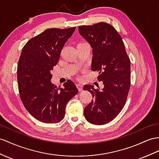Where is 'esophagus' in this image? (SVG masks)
I'll list each match as a JSON object with an SVG mask.
<instances>
[{
    "label": "esophagus",
    "mask_w": 159,
    "mask_h": 159,
    "mask_svg": "<svg viewBox=\"0 0 159 159\" xmlns=\"http://www.w3.org/2000/svg\"><path fill=\"white\" fill-rule=\"evenodd\" d=\"M76 86L77 89H78L79 91H82V88H83V84H81V83H77L76 84Z\"/></svg>",
    "instance_id": "obj_1"
}]
</instances>
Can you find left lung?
I'll return each mask as SVG.
<instances>
[{
  "mask_svg": "<svg viewBox=\"0 0 159 159\" xmlns=\"http://www.w3.org/2000/svg\"><path fill=\"white\" fill-rule=\"evenodd\" d=\"M79 33L92 48V71L98 72L104 88L84 85L92 100L84 109V116L95 125L111 121L124 107L131 86L130 59L122 38L113 25L99 22L78 27Z\"/></svg>",
  "mask_w": 159,
  "mask_h": 159,
  "instance_id": "obj_1",
  "label": "left lung"
}]
</instances>
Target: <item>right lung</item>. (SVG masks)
<instances>
[{"label":"right lung","instance_id":"obj_1","mask_svg":"<svg viewBox=\"0 0 159 159\" xmlns=\"http://www.w3.org/2000/svg\"><path fill=\"white\" fill-rule=\"evenodd\" d=\"M74 28H50L32 38L23 48L17 65L19 96L24 106L38 121L56 123L64 118L67 104L78 92L71 80L59 88L50 82L65 42Z\"/></svg>","mask_w":159,"mask_h":159}]
</instances>
